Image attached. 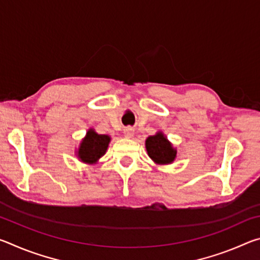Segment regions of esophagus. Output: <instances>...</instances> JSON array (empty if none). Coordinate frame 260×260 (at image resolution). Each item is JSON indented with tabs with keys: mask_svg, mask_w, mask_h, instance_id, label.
I'll list each match as a JSON object with an SVG mask.
<instances>
[{
	"mask_svg": "<svg viewBox=\"0 0 260 260\" xmlns=\"http://www.w3.org/2000/svg\"><path fill=\"white\" fill-rule=\"evenodd\" d=\"M124 136L127 139H132L134 136V129L132 127H126L124 129Z\"/></svg>",
	"mask_w": 260,
	"mask_h": 260,
	"instance_id": "1",
	"label": "esophagus"
}]
</instances>
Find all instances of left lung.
Segmentation results:
<instances>
[{
    "instance_id": "8db88e82",
    "label": "left lung",
    "mask_w": 260,
    "mask_h": 260,
    "mask_svg": "<svg viewBox=\"0 0 260 260\" xmlns=\"http://www.w3.org/2000/svg\"><path fill=\"white\" fill-rule=\"evenodd\" d=\"M146 149L148 156L157 165L172 164L177 158V149L161 131H158L155 135L148 136Z\"/></svg>"
}]
</instances>
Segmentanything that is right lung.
I'll use <instances>...</instances> for the list:
<instances>
[{
  "label": "right lung",
  "instance_id": "1",
  "mask_svg": "<svg viewBox=\"0 0 260 260\" xmlns=\"http://www.w3.org/2000/svg\"><path fill=\"white\" fill-rule=\"evenodd\" d=\"M111 142V136L96 133L94 128L87 131L85 138L81 140L76 156L83 164L95 165L108 150L109 143Z\"/></svg>",
  "mask_w": 260,
  "mask_h": 260
}]
</instances>
